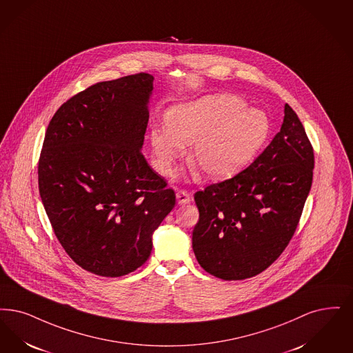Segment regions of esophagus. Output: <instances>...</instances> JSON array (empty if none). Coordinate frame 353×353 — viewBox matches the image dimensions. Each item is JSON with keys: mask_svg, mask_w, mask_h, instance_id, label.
Returning a JSON list of instances; mask_svg holds the SVG:
<instances>
[{"mask_svg": "<svg viewBox=\"0 0 353 353\" xmlns=\"http://www.w3.org/2000/svg\"><path fill=\"white\" fill-rule=\"evenodd\" d=\"M176 199H177V203L179 205H188L192 202V197L189 193H186L185 190H179L176 193Z\"/></svg>", "mask_w": 353, "mask_h": 353, "instance_id": "34e87169", "label": "esophagus"}]
</instances>
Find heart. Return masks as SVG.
I'll return each mask as SVG.
<instances>
[{
  "instance_id": "b5f03b06",
  "label": "heart",
  "mask_w": 353,
  "mask_h": 353,
  "mask_svg": "<svg viewBox=\"0 0 353 353\" xmlns=\"http://www.w3.org/2000/svg\"><path fill=\"white\" fill-rule=\"evenodd\" d=\"M165 126H154L150 141L160 173L170 176L193 145L189 164L209 180H223L239 173L260 154L270 135L268 115L247 109L244 99L212 94L173 106Z\"/></svg>"
}]
</instances>
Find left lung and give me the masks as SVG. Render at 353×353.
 Returning <instances> with one entry per match:
<instances>
[{
  "label": "left lung",
  "instance_id": "obj_1",
  "mask_svg": "<svg viewBox=\"0 0 353 353\" xmlns=\"http://www.w3.org/2000/svg\"><path fill=\"white\" fill-rule=\"evenodd\" d=\"M280 132L235 177L194 194L193 251L202 268L232 281L254 277L286 248L310 193L314 152L286 103Z\"/></svg>",
  "mask_w": 353,
  "mask_h": 353
}]
</instances>
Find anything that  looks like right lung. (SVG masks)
I'll use <instances>...</instances> for the list:
<instances>
[{
  "label": "right lung",
  "mask_w": 353,
  "mask_h": 353,
  "mask_svg": "<svg viewBox=\"0 0 353 353\" xmlns=\"http://www.w3.org/2000/svg\"><path fill=\"white\" fill-rule=\"evenodd\" d=\"M154 76L92 85L63 103L47 127L39 193L72 260L102 277L141 267L176 196L141 155Z\"/></svg>",
  "instance_id": "1"
}]
</instances>
